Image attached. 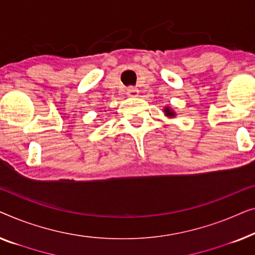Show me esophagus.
<instances>
[{
  "label": "esophagus",
  "instance_id": "esophagus-1",
  "mask_svg": "<svg viewBox=\"0 0 255 255\" xmlns=\"http://www.w3.org/2000/svg\"><path fill=\"white\" fill-rule=\"evenodd\" d=\"M126 93H127L129 97H137L138 90L136 88H134V87H130V88L127 89V92Z\"/></svg>",
  "mask_w": 255,
  "mask_h": 255
}]
</instances>
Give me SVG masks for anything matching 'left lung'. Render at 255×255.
Masks as SVG:
<instances>
[{"mask_svg": "<svg viewBox=\"0 0 255 255\" xmlns=\"http://www.w3.org/2000/svg\"><path fill=\"white\" fill-rule=\"evenodd\" d=\"M164 113L167 118H174L175 117V113L173 112V111H172V109H170V107H165Z\"/></svg>", "mask_w": 255, "mask_h": 255, "instance_id": "1", "label": "left lung"}]
</instances>
